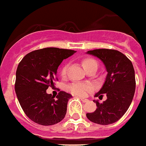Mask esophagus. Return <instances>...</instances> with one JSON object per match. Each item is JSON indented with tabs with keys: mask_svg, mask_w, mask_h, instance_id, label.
Masks as SVG:
<instances>
[{
	"mask_svg": "<svg viewBox=\"0 0 146 146\" xmlns=\"http://www.w3.org/2000/svg\"><path fill=\"white\" fill-rule=\"evenodd\" d=\"M80 100L82 102H84V103H86V102H88V100L87 99H84V98H80Z\"/></svg>",
	"mask_w": 146,
	"mask_h": 146,
	"instance_id": "esophagus-1",
	"label": "esophagus"
}]
</instances>
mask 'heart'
I'll return each mask as SVG.
<instances>
[{
  "label": "heart",
  "mask_w": 146,
  "mask_h": 146,
  "mask_svg": "<svg viewBox=\"0 0 146 146\" xmlns=\"http://www.w3.org/2000/svg\"><path fill=\"white\" fill-rule=\"evenodd\" d=\"M94 63H96V61L94 59L86 58V59H84L82 60V66H83V68L86 70V69L89 68V66L92 64H94ZM67 69H68V66L67 65L64 66L61 68L60 74L62 76H65L66 75ZM91 89H92V87H91L90 85L86 83H82V82H74V83L69 85L68 87V90L69 92L75 96H86Z\"/></svg>",
  "instance_id": "heart-1"
}]
</instances>
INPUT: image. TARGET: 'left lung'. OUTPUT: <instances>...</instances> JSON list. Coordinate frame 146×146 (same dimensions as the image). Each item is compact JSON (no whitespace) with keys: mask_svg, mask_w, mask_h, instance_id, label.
Returning <instances> with one entry per match:
<instances>
[{"mask_svg":"<svg viewBox=\"0 0 146 146\" xmlns=\"http://www.w3.org/2000/svg\"><path fill=\"white\" fill-rule=\"evenodd\" d=\"M86 54L98 57L104 63L107 72V77L96 97L103 98L107 95V100L96 104L93 113H86V117L93 123L108 125L120 120L126 113L132 102L135 91V76L131 61L120 51L109 49H97Z\"/></svg>","mask_w":146,"mask_h":146,"instance_id":"obj_1","label":"left lung"}]
</instances>
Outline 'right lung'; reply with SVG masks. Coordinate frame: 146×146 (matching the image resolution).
Returning a JSON list of instances; mask_svg holds the SVG:
<instances>
[{
    "instance_id": "obj_1",
    "label": "right lung",
    "mask_w": 146,
    "mask_h": 146,
    "mask_svg": "<svg viewBox=\"0 0 146 146\" xmlns=\"http://www.w3.org/2000/svg\"><path fill=\"white\" fill-rule=\"evenodd\" d=\"M76 51L47 47L32 51L18 65L15 85L17 98L30 120L41 125H53L64 118L71 94L60 91L54 99L46 93L54 85L57 68L63 60Z\"/></svg>"
}]
</instances>
